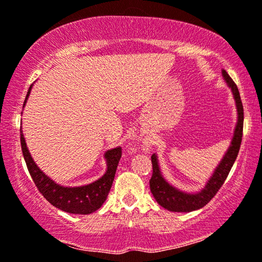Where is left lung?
<instances>
[{
    "label": "left lung",
    "instance_id": "obj_1",
    "mask_svg": "<svg viewBox=\"0 0 262 262\" xmlns=\"http://www.w3.org/2000/svg\"><path fill=\"white\" fill-rule=\"evenodd\" d=\"M225 82L231 88L232 95H234L236 108H237V124H236L234 137L231 139V144L222 159L221 163L214 169L212 177L207 181L200 192L196 193H186L180 189L175 188L170 184L164 180L160 170L159 160L156 154L151 156L152 163V177L150 179V191H151L154 198L161 206L171 212H191V211L202 209L216 195L218 189L224 184L225 179L228 178L232 164H234L236 157L238 155L239 146L242 142V131H243V106L239 96L237 85L232 81L225 70H222Z\"/></svg>",
    "mask_w": 262,
    "mask_h": 262
}]
</instances>
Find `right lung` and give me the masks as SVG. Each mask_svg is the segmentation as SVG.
I'll use <instances>...</instances> for the list:
<instances>
[{"instance_id": "1", "label": "right lung", "mask_w": 262, "mask_h": 262, "mask_svg": "<svg viewBox=\"0 0 262 262\" xmlns=\"http://www.w3.org/2000/svg\"><path fill=\"white\" fill-rule=\"evenodd\" d=\"M31 89L32 85L28 89L24 106L26 105ZM20 132L21 149H23L24 159L26 161L27 169L39 192L44 195V198L50 204H52L57 209L74 214H89L102 206V204L107 199L111 187H112L118 163L121 157L120 146L107 150L105 152L107 170L101 178L92 184L80 186V187H64V186L56 184L52 179H50L48 175L39 169L28 151L23 131L20 130Z\"/></svg>"}]
</instances>
